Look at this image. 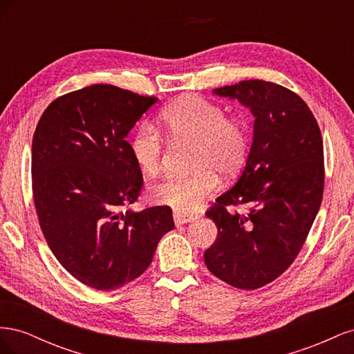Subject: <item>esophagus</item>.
<instances>
[{"instance_id": "1", "label": "esophagus", "mask_w": 354, "mask_h": 354, "mask_svg": "<svg viewBox=\"0 0 354 354\" xmlns=\"http://www.w3.org/2000/svg\"><path fill=\"white\" fill-rule=\"evenodd\" d=\"M195 218L194 214H186V212H181V211H174V223L177 226H181V224L189 223Z\"/></svg>"}]
</instances>
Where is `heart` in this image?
<instances>
[{"instance_id": "obj_1", "label": "heart", "mask_w": 354, "mask_h": 354, "mask_svg": "<svg viewBox=\"0 0 354 354\" xmlns=\"http://www.w3.org/2000/svg\"><path fill=\"white\" fill-rule=\"evenodd\" d=\"M160 125L174 143L194 145L186 176H168L152 187L155 202L177 211H190L218 189L217 173L232 177L239 173L250 152L251 134L245 120L226 116L220 104L202 95L187 94L171 102L159 113ZM131 153L146 174L162 168L165 146L151 124L137 128Z\"/></svg>"}]
</instances>
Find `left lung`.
Listing matches in <instances>:
<instances>
[{
  "label": "left lung",
  "instance_id": "obj_1",
  "mask_svg": "<svg viewBox=\"0 0 354 354\" xmlns=\"http://www.w3.org/2000/svg\"><path fill=\"white\" fill-rule=\"evenodd\" d=\"M255 116L239 180L205 216L218 229L203 254L208 270L234 288L259 289L294 263L324 196V142L315 115L294 91L263 80L214 90Z\"/></svg>",
  "mask_w": 354,
  "mask_h": 354
}]
</instances>
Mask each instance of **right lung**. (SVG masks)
Instances as JSON below:
<instances>
[{"label": "right lung", "instance_id": "add662e5", "mask_svg": "<svg viewBox=\"0 0 354 354\" xmlns=\"http://www.w3.org/2000/svg\"><path fill=\"white\" fill-rule=\"evenodd\" d=\"M158 99L109 84L63 94L41 115L32 140V195L44 238L80 282L111 291L140 276L173 211L125 209L143 187L125 140Z\"/></svg>", "mask_w": 354, "mask_h": 354}]
</instances>
